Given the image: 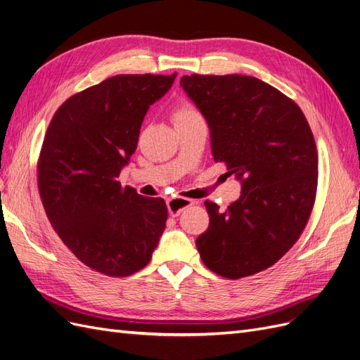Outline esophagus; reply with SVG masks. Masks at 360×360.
<instances>
[{
  "label": "esophagus",
  "mask_w": 360,
  "mask_h": 360,
  "mask_svg": "<svg viewBox=\"0 0 360 360\" xmlns=\"http://www.w3.org/2000/svg\"><path fill=\"white\" fill-rule=\"evenodd\" d=\"M191 205H194L193 200L190 198H182V197H173L167 200V210L172 217H178L179 214H182L184 209L190 207Z\"/></svg>",
  "instance_id": "1"
}]
</instances>
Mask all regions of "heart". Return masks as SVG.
I'll return each mask as SVG.
<instances>
[{
  "label": "heart",
  "mask_w": 360,
  "mask_h": 360,
  "mask_svg": "<svg viewBox=\"0 0 360 360\" xmlns=\"http://www.w3.org/2000/svg\"><path fill=\"white\" fill-rule=\"evenodd\" d=\"M198 117H200V115H198V112L195 110H193L190 105L184 103V105L179 106V108L175 112V123L187 122V120H193V118H198Z\"/></svg>",
  "instance_id": "b5f03b06"
}]
</instances>
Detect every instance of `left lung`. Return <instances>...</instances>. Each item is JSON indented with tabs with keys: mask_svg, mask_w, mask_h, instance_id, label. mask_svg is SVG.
Listing matches in <instances>:
<instances>
[{
	"mask_svg": "<svg viewBox=\"0 0 360 360\" xmlns=\"http://www.w3.org/2000/svg\"><path fill=\"white\" fill-rule=\"evenodd\" d=\"M179 86L202 112L212 155L242 184L227 210L206 202L209 229L197 237L214 273L240 278L269 269L294 246L317 188V151L300 106L255 77L184 75Z\"/></svg>",
	"mask_w": 360,
	"mask_h": 360,
	"instance_id": "obj_1",
	"label": "left lung"
}]
</instances>
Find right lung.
Here are the masks:
<instances>
[{
    "label": "right lung",
    "mask_w": 360,
    "mask_h": 360,
    "mask_svg": "<svg viewBox=\"0 0 360 360\" xmlns=\"http://www.w3.org/2000/svg\"><path fill=\"white\" fill-rule=\"evenodd\" d=\"M172 75H115L77 93L53 115L38 162V188L62 242L87 267L112 277L142 270L166 229L163 198L122 187L150 106Z\"/></svg>",
    "instance_id": "right-lung-1"
}]
</instances>
